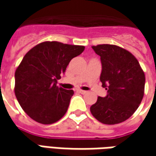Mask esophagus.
<instances>
[{"label":"esophagus","instance_id":"obj_1","mask_svg":"<svg viewBox=\"0 0 156 156\" xmlns=\"http://www.w3.org/2000/svg\"><path fill=\"white\" fill-rule=\"evenodd\" d=\"M78 92H79V93L82 94H84L87 93V91H85V90H81V89H79V90H78Z\"/></svg>","mask_w":156,"mask_h":156}]
</instances>
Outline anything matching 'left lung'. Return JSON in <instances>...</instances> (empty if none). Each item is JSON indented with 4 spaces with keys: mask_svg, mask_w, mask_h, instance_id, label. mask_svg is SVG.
<instances>
[{
    "mask_svg": "<svg viewBox=\"0 0 156 156\" xmlns=\"http://www.w3.org/2000/svg\"><path fill=\"white\" fill-rule=\"evenodd\" d=\"M101 56V74L100 80L106 87V97L99 96L90 107L93 116L108 125L128 120L144 95L145 75L137 59L121 47L110 44L92 46Z\"/></svg>",
    "mask_w": 156,
    "mask_h": 156,
    "instance_id": "8db88e82",
    "label": "left lung"
}]
</instances>
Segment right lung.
<instances>
[{"label":"right lung","instance_id":"add662e5","mask_svg":"<svg viewBox=\"0 0 156 156\" xmlns=\"http://www.w3.org/2000/svg\"><path fill=\"white\" fill-rule=\"evenodd\" d=\"M84 46L44 41L34 46L15 70V94L28 116L41 124L56 122L68 110L73 90L56 86L70 61Z\"/></svg>","mask_w":156,"mask_h":156}]
</instances>
